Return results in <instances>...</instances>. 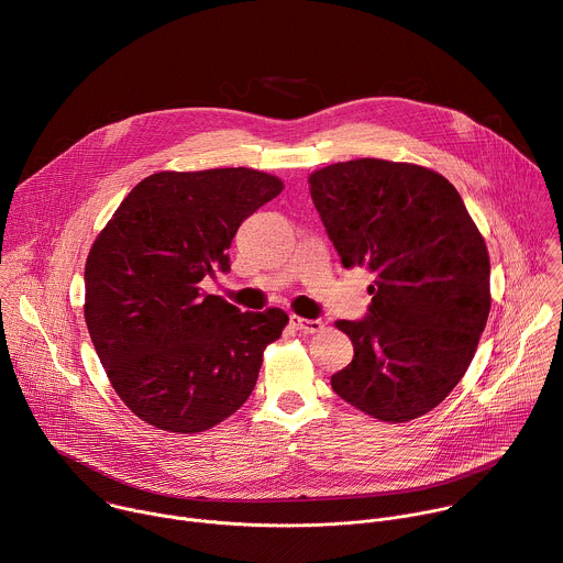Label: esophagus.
<instances>
[{
  "mask_svg": "<svg viewBox=\"0 0 563 563\" xmlns=\"http://www.w3.org/2000/svg\"><path fill=\"white\" fill-rule=\"evenodd\" d=\"M289 323H291L296 330H300L302 334H318V332L325 330V323H323V320H320V318H302V316L291 313V316H289Z\"/></svg>",
  "mask_w": 563,
  "mask_h": 563,
  "instance_id": "esophagus-1",
  "label": "esophagus"
}]
</instances>
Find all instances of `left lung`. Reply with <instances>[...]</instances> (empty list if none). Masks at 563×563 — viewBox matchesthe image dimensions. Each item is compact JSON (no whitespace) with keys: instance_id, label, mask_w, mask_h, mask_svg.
Segmentation results:
<instances>
[{"instance_id":"obj_1","label":"left lung","mask_w":563,"mask_h":563,"mask_svg":"<svg viewBox=\"0 0 563 563\" xmlns=\"http://www.w3.org/2000/svg\"><path fill=\"white\" fill-rule=\"evenodd\" d=\"M341 263L367 267L369 311L339 320L352 363L334 391L361 412L406 423L434 410L470 367L490 313L486 240L437 172L361 157L309 176Z\"/></svg>"}]
</instances>
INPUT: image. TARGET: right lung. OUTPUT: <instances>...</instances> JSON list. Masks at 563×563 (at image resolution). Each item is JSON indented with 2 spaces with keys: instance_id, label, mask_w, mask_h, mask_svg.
<instances>
[{
  "instance_id": "obj_1",
  "label": "right lung",
  "mask_w": 563,
  "mask_h": 563,
  "mask_svg": "<svg viewBox=\"0 0 563 563\" xmlns=\"http://www.w3.org/2000/svg\"><path fill=\"white\" fill-rule=\"evenodd\" d=\"M280 191V178L247 167L159 172L96 238L87 328L113 389L148 426L205 432L250 398L289 318L278 307L240 311L200 280L229 272L238 227Z\"/></svg>"
}]
</instances>
